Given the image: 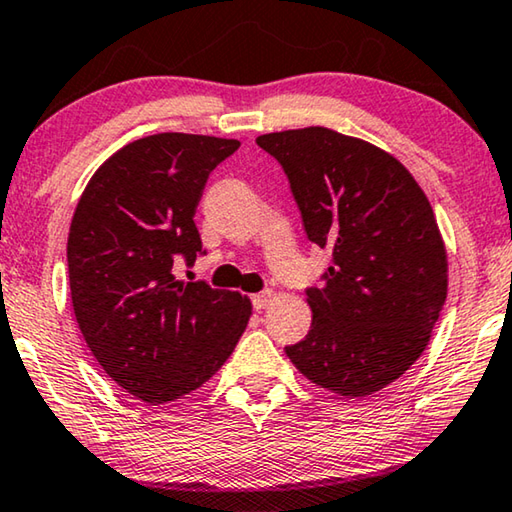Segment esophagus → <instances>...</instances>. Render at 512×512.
Wrapping results in <instances>:
<instances>
[{
    "mask_svg": "<svg viewBox=\"0 0 512 512\" xmlns=\"http://www.w3.org/2000/svg\"><path fill=\"white\" fill-rule=\"evenodd\" d=\"M269 300H271V291H262V294H255L253 296V307L257 312L264 310V307L269 305Z\"/></svg>",
    "mask_w": 512,
    "mask_h": 512,
    "instance_id": "obj_1",
    "label": "esophagus"
}]
</instances>
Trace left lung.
Returning <instances> with one entry per match:
<instances>
[{
  "label": "left lung",
  "mask_w": 512,
  "mask_h": 512,
  "mask_svg": "<svg viewBox=\"0 0 512 512\" xmlns=\"http://www.w3.org/2000/svg\"><path fill=\"white\" fill-rule=\"evenodd\" d=\"M289 177L307 237L332 250L307 289L312 328L285 351L310 383L358 399L401 378L431 342L449 262L426 193L394 154L328 127L257 136Z\"/></svg>",
  "instance_id": "8db88e82"
}]
</instances>
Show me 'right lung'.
I'll use <instances>...</instances> for the list:
<instances>
[{
  "instance_id": "1",
  "label": "right lung",
  "mask_w": 512,
  "mask_h": 512,
  "mask_svg": "<svg viewBox=\"0 0 512 512\" xmlns=\"http://www.w3.org/2000/svg\"><path fill=\"white\" fill-rule=\"evenodd\" d=\"M237 139L164 132L127 143L88 180L68 234L72 310L109 378L150 405L180 399L230 358L253 305L177 280L202 250L193 223L207 177Z\"/></svg>"
}]
</instances>
